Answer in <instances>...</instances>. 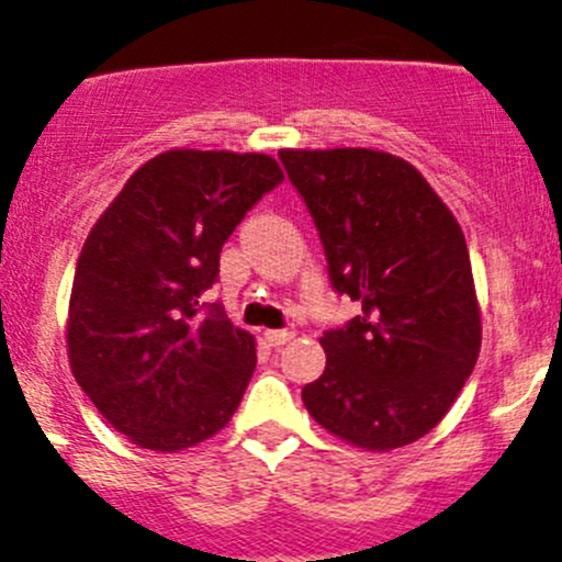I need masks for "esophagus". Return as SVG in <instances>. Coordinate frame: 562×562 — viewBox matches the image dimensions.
Masks as SVG:
<instances>
[{
  "label": "esophagus",
  "mask_w": 562,
  "mask_h": 562,
  "mask_svg": "<svg viewBox=\"0 0 562 562\" xmlns=\"http://www.w3.org/2000/svg\"><path fill=\"white\" fill-rule=\"evenodd\" d=\"M294 337L292 329H268L265 331V342H268L270 348H279L283 342H289Z\"/></svg>",
  "instance_id": "esophagus-1"
}]
</instances>
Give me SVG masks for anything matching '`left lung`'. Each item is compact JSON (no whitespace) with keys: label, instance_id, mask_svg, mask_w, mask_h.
<instances>
[{"label":"left lung","instance_id":"left-lung-1","mask_svg":"<svg viewBox=\"0 0 562 562\" xmlns=\"http://www.w3.org/2000/svg\"><path fill=\"white\" fill-rule=\"evenodd\" d=\"M337 294L361 305L324 331L311 418L342 442L394 450L448 415L482 342L467 238L415 166L378 149H281Z\"/></svg>","mask_w":562,"mask_h":562}]
</instances>
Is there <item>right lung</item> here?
Returning <instances> with one entry per match:
<instances>
[{
    "label": "right lung",
    "instance_id": "add662e5",
    "mask_svg": "<svg viewBox=\"0 0 562 562\" xmlns=\"http://www.w3.org/2000/svg\"><path fill=\"white\" fill-rule=\"evenodd\" d=\"M270 155L168 149L125 182L90 231L71 283L75 380L138 448L177 452L214 437L255 375L257 348L201 294L220 251L265 192Z\"/></svg>",
    "mask_w": 562,
    "mask_h": 562
}]
</instances>
